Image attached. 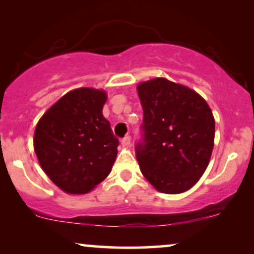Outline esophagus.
<instances>
[{
  "label": "esophagus",
  "mask_w": 254,
  "mask_h": 254,
  "mask_svg": "<svg viewBox=\"0 0 254 254\" xmlns=\"http://www.w3.org/2000/svg\"><path fill=\"white\" fill-rule=\"evenodd\" d=\"M121 143H122V145H123V146H129L131 144V137L130 136H125L124 138H122Z\"/></svg>",
  "instance_id": "esophagus-1"
}]
</instances>
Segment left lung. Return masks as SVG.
<instances>
[{"instance_id":"1","label":"left lung","mask_w":254,"mask_h":254,"mask_svg":"<svg viewBox=\"0 0 254 254\" xmlns=\"http://www.w3.org/2000/svg\"><path fill=\"white\" fill-rule=\"evenodd\" d=\"M137 91L143 108L142 138L136 145L140 171L163 193L188 191L210 162L212 111L193 90L162 77L140 83Z\"/></svg>"}]
</instances>
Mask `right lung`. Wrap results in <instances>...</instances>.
I'll return each instance as SVG.
<instances>
[{"label": "right lung", "instance_id": "obj_1", "mask_svg": "<svg viewBox=\"0 0 254 254\" xmlns=\"http://www.w3.org/2000/svg\"><path fill=\"white\" fill-rule=\"evenodd\" d=\"M105 102L103 90L79 88L38 121L34 136L38 162L66 193H88L111 171L120 142L102 114Z\"/></svg>", "mask_w": 254, "mask_h": 254}]
</instances>
